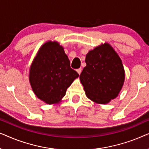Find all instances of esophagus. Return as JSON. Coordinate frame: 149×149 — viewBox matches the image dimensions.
<instances>
[{"instance_id":"34e87169","label":"esophagus","mask_w":149,"mask_h":149,"mask_svg":"<svg viewBox=\"0 0 149 149\" xmlns=\"http://www.w3.org/2000/svg\"><path fill=\"white\" fill-rule=\"evenodd\" d=\"M77 72H78L79 74H81V71H82V68H79L77 69Z\"/></svg>"}]
</instances>
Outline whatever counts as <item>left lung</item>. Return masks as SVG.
Returning a JSON list of instances; mask_svg holds the SVG:
<instances>
[{
	"mask_svg": "<svg viewBox=\"0 0 149 149\" xmlns=\"http://www.w3.org/2000/svg\"><path fill=\"white\" fill-rule=\"evenodd\" d=\"M85 62L79 78L87 97L101 104L110 102L119 94L125 80L121 58L106 42L89 51Z\"/></svg>",
	"mask_w": 149,
	"mask_h": 149,
	"instance_id": "1",
	"label": "left lung"
}]
</instances>
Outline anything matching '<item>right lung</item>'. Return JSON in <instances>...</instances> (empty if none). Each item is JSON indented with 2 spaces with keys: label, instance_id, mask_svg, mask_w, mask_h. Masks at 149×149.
Here are the masks:
<instances>
[{
  "label": "right lung",
  "instance_id": "obj_1",
  "mask_svg": "<svg viewBox=\"0 0 149 149\" xmlns=\"http://www.w3.org/2000/svg\"><path fill=\"white\" fill-rule=\"evenodd\" d=\"M79 74L70 68V60L58 42L42 45L30 68L29 80L34 93L49 104L59 103L66 89Z\"/></svg>",
  "mask_w": 149,
  "mask_h": 149
}]
</instances>
